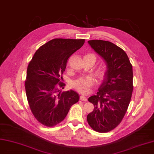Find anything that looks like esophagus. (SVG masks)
Instances as JSON below:
<instances>
[{
    "instance_id": "obj_1",
    "label": "esophagus",
    "mask_w": 154,
    "mask_h": 154,
    "mask_svg": "<svg viewBox=\"0 0 154 154\" xmlns=\"http://www.w3.org/2000/svg\"><path fill=\"white\" fill-rule=\"evenodd\" d=\"M80 100H82V101H86V100H87V98L86 97H85V95H81L80 96Z\"/></svg>"
}]
</instances>
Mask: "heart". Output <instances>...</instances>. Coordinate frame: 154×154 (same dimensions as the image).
<instances>
[{
  "label": "heart",
  "mask_w": 154,
  "mask_h": 154,
  "mask_svg": "<svg viewBox=\"0 0 154 154\" xmlns=\"http://www.w3.org/2000/svg\"><path fill=\"white\" fill-rule=\"evenodd\" d=\"M89 55V54H88ZM92 55V54H91ZM107 72L106 67H101L97 69L95 72V76L99 80H102L104 78ZM93 80L90 77L79 78L75 81L72 82L71 86L73 89L82 94H87L91 91V88L93 86Z\"/></svg>",
  "instance_id": "heart-1"
}]
</instances>
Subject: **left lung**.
<instances>
[{
    "instance_id": "1",
    "label": "left lung",
    "mask_w": 154,
    "mask_h": 154,
    "mask_svg": "<svg viewBox=\"0 0 154 154\" xmlns=\"http://www.w3.org/2000/svg\"><path fill=\"white\" fill-rule=\"evenodd\" d=\"M88 42L106 62L107 72L97 95L88 98L94 109L87 116V121L94 130L106 133L120 124L129 106L133 91L132 65L125 51L112 42Z\"/></svg>"
}]
</instances>
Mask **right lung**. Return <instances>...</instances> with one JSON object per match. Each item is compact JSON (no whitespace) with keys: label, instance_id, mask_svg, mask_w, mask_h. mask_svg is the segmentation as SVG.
Instances as JSON below:
<instances>
[{"label":"right lung","instance_id":"right-lung-1","mask_svg":"<svg viewBox=\"0 0 154 154\" xmlns=\"http://www.w3.org/2000/svg\"><path fill=\"white\" fill-rule=\"evenodd\" d=\"M85 39L54 38L35 53L27 68L26 94L36 119L48 127L63 121L79 95L73 90L60 91L68 58L84 45Z\"/></svg>","mask_w":154,"mask_h":154}]
</instances>
